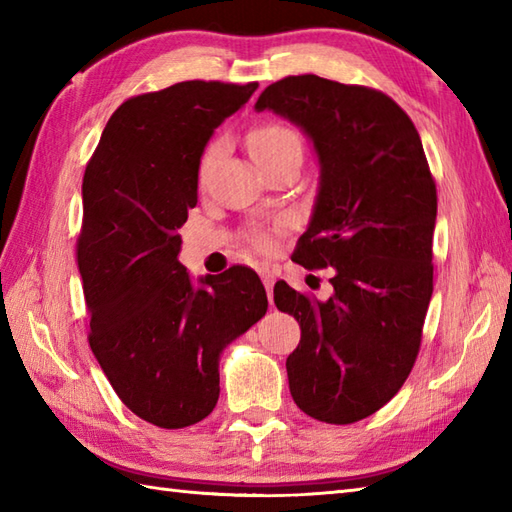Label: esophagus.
Returning <instances> with one entry per match:
<instances>
[{"instance_id": "esophagus-1", "label": "esophagus", "mask_w": 512, "mask_h": 512, "mask_svg": "<svg viewBox=\"0 0 512 512\" xmlns=\"http://www.w3.org/2000/svg\"><path fill=\"white\" fill-rule=\"evenodd\" d=\"M257 270H259V277H262L264 286L268 290V299H270V303H273V286H275V281H277L279 270L275 266H270V264H259Z\"/></svg>"}]
</instances>
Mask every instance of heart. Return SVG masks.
<instances>
[{
  "mask_svg": "<svg viewBox=\"0 0 512 512\" xmlns=\"http://www.w3.org/2000/svg\"><path fill=\"white\" fill-rule=\"evenodd\" d=\"M220 147H222L220 140H215V143H211L209 149H206V154L202 158V173L211 167L215 156L220 154ZM248 147H250V156H253L255 162H264L268 158L277 156L279 151L290 149V147H301V143H299V136L292 132V129L284 125H275V123H264L250 129ZM250 242H253L259 250H270L275 244V239H273V233L264 231V228H257V231L250 233Z\"/></svg>",
  "mask_w": 512,
  "mask_h": 512,
  "instance_id": "heart-1",
  "label": "heart"
}]
</instances>
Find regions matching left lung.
Instances as JSON below:
<instances>
[{"instance_id":"1","label":"left lung","mask_w":512,"mask_h":512,"mask_svg":"<svg viewBox=\"0 0 512 512\" xmlns=\"http://www.w3.org/2000/svg\"><path fill=\"white\" fill-rule=\"evenodd\" d=\"M255 110L310 138L319 189L292 259L334 270L325 301L275 284L277 308L301 325L290 394L314 420H363L407 380L433 292L438 195L422 140L387 94L317 74L268 85Z\"/></svg>"}]
</instances>
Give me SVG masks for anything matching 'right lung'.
<instances>
[{"label": "right lung", "mask_w": 512, "mask_h": 512, "mask_svg": "<svg viewBox=\"0 0 512 512\" xmlns=\"http://www.w3.org/2000/svg\"><path fill=\"white\" fill-rule=\"evenodd\" d=\"M257 88L182 81L127 99L83 176L76 257L90 347L127 409L162 429L209 416L222 352L268 310L255 270L233 266L193 284L178 262L204 147Z\"/></svg>", "instance_id": "right-lung-1"}]
</instances>
